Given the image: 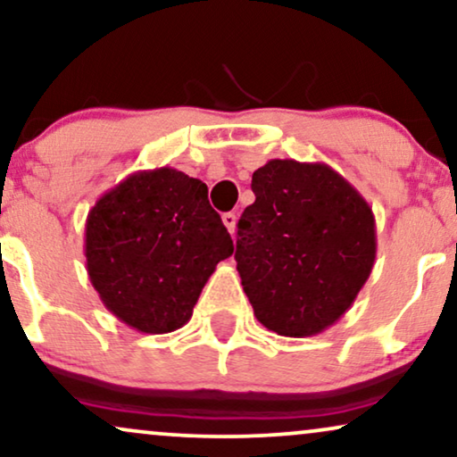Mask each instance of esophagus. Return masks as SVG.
Masks as SVG:
<instances>
[{
    "mask_svg": "<svg viewBox=\"0 0 457 457\" xmlns=\"http://www.w3.org/2000/svg\"><path fill=\"white\" fill-rule=\"evenodd\" d=\"M221 221H223L225 228H228V232L234 234V229H236V215H234V212H223Z\"/></svg>",
    "mask_w": 457,
    "mask_h": 457,
    "instance_id": "1",
    "label": "esophagus"
}]
</instances>
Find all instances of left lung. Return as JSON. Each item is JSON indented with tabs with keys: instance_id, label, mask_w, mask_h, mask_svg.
<instances>
[{
	"instance_id": "1",
	"label": "left lung",
	"mask_w": 457,
	"mask_h": 457,
	"mask_svg": "<svg viewBox=\"0 0 457 457\" xmlns=\"http://www.w3.org/2000/svg\"><path fill=\"white\" fill-rule=\"evenodd\" d=\"M255 202L238 221L236 270L257 320L285 337L335 325L371 274L375 217L322 162L270 160L253 172Z\"/></svg>"
}]
</instances>
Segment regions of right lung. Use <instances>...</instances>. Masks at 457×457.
Instances as JSON below:
<instances>
[{
  "mask_svg": "<svg viewBox=\"0 0 457 457\" xmlns=\"http://www.w3.org/2000/svg\"><path fill=\"white\" fill-rule=\"evenodd\" d=\"M232 253L209 189L170 166L132 172L86 219L92 287L115 319L138 333L186 325L217 263Z\"/></svg>",
  "mask_w": 457,
  "mask_h": 457,
  "instance_id": "add662e5",
  "label": "right lung"
}]
</instances>
